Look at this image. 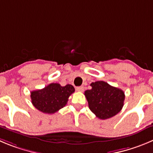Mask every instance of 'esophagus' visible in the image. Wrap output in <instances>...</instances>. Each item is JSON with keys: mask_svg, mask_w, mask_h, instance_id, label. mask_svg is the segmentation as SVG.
Segmentation results:
<instances>
[{"mask_svg": "<svg viewBox=\"0 0 153 153\" xmlns=\"http://www.w3.org/2000/svg\"><path fill=\"white\" fill-rule=\"evenodd\" d=\"M76 91H79V92H82L84 91V87L81 86V87H77L76 88Z\"/></svg>", "mask_w": 153, "mask_h": 153, "instance_id": "obj_1", "label": "esophagus"}]
</instances>
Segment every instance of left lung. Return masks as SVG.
<instances>
[{"mask_svg": "<svg viewBox=\"0 0 153 153\" xmlns=\"http://www.w3.org/2000/svg\"><path fill=\"white\" fill-rule=\"evenodd\" d=\"M91 89L85 95L91 112L100 119L112 118L122 110L125 101V93L103 81L91 84Z\"/></svg>", "mask_w": 153, "mask_h": 153, "instance_id": "8db88e82", "label": "left lung"}]
</instances>
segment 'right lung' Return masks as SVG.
<instances>
[{"instance_id":"1","label":"right lung","mask_w":153,"mask_h":153,"mask_svg":"<svg viewBox=\"0 0 153 153\" xmlns=\"http://www.w3.org/2000/svg\"><path fill=\"white\" fill-rule=\"evenodd\" d=\"M74 92L75 88L72 85L62 87L59 84L52 83L43 89L31 91V102L38 110L53 114L66 105L68 97Z\"/></svg>"}]
</instances>
